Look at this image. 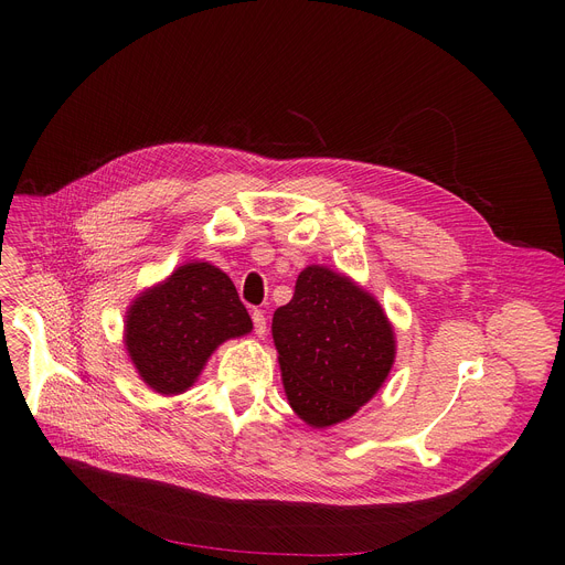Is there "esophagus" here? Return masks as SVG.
<instances>
[{
  "instance_id": "34e87169",
  "label": "esophagus",
  "mask_w": 565,
  "mask_h": 565,
  "mask_svg": "<svg viewBox=\"0 0 565 565\" xmlns=\"http://www.w3.org/2000/svg\"><path fill=\"white\" fill-rule=\"evenodd\" d=\"M253 324H255V335L264 338L268 327H266V315L262 310H253Z\"/></svg>"
}]
</instances>
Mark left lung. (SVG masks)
Here are the masks:
<instances>
[{
    "label": "left lung",
    "mask_w": 565,
    "mask_h": 565,
    "mask_svg": "<svg viewBox=\"0 0 565 565\" xmlns=\"http://www.w3.org/2000/svg\"><path fill=\"white\" fill-rule=\"evenodd\" d=\"M273 340L292 412L312 429L349 420L386 382L395 333L380 301L351 277L306 266L273 315Z\"/></svg>",
    "instance_id": "obj_1"
}]
</instances>
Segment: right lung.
<instances>
[{
    "mask_svg": "<svg viewBox=\"0 0 565 565\" xmlns=\"http://www.w3.org/2000/svg\"><path fill=\"white\" fill-rule=\"evenodd\" d=\"M253 331L232 279L207 262H188L136 295L122 342L138 377L160 395L185 393L210 355Z\"/></svg>",
    "mask_w": 565,
    "mask_h": 565,
    "instance_id": "add662e5",
    "label": "right lung"
}]
</instances>
